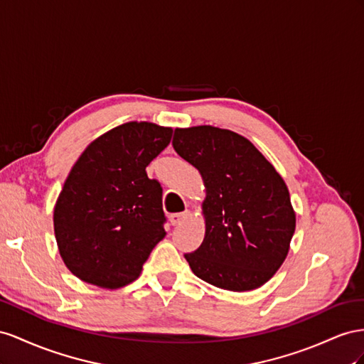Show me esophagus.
Returning <instances> with one entry per match:
<instances>
[{"label": "esophagus", "instance_id": "obj_1", "mask_svg": "<svg viewBox=\"0 0 364 364\" xmlns=\"http://www.w3.org/2000/svg\"><path fill=\"white\" fill-rule=\"evenodd\" d=\"M191 216V212L189 210H184L181 213H173L171 215V224L172 225H180L181 223H184L188 218Z\"/></svg>", "mask_w": 364, "mask_h": 364}]
</instances>
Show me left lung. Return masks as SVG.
Returning <instances> with one entry per match:
<instances>
[{
	"instance_id": "8db88e82",
	"label": "left lung",
	"mask_w": 364,
	"mask_h": 364,
	"mask_svg": "<svg viewBox=\"0 0 364 364\" xmlns=\"http://www.w3.org/2000/svg\"><path fill=\"white\" fill-rule=\"evenodd\" d=\"M176 154L203 176L205 233L184 255L195 276L227 291H252L272 279L289 252L296 212L280 173L255 144L210 124L176 128Z\"/></svg>"
}]
</instances>
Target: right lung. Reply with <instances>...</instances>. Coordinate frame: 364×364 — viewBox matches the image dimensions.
Listing matches in <instances>:
<instances>
[{"instance_id": "add662e5", "label": "right lung", "mask_w": 364, "mask_h": 364, "mask_svg": "<svg viewBox=\"0 0 364 364\" xmlns=\"http://www.w3.org/2000/svg\"><path fill=\"white\" fill-rule=\"evenodd\" d=\"M172 128L128 122L91 141L73 166L53 212L59 255L87 284L117 289L136 280L166 232L161 193L146 166Z\"/></svg>"}]
</instances>
